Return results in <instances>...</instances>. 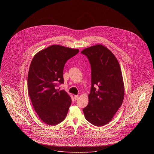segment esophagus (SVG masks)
Instances as JSON below:
<instances>
[{"instance_id": "esophagus-1", "label": "esophagus", "mask_w": 154, "mask_h": 154, "mask_svg": "<svg viewBox=\"0 0 154 154\" xmlns=\"http://www.w3.org/2000/svg\"><path fill=\"white\" fill-rule=\"evenodd\" d=\"M79 99V96L78 95H74V99L76 100Z\"/></svg>"}]
</instances>
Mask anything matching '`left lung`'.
Returning a JSON list of instances; mask_svg holds the SVG:
<instances>
[{
    "mask_svg": "<svg viewBox=\"0 0 154 154\" xmlns=\"http://www.w3.org/2000/svg\"><path fill=\"white\" fill-rule=\"evenodd\" d=\"M91 67L89 102L83 112L97 126L108 124L121 106L124 97L122 74L117 59L107 48L97 44L83 50Z\"/></svg>",
    "mask_w": 154,
    "mask_h": 154,
    "instance_id": "8db88e82",
    "label": "left lung"
}]
</instances>
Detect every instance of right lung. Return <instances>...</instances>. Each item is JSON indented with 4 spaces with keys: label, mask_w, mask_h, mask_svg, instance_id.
<instances>
[{
    "label": "right lung",
    "mask_w": 154,
    "mask_h": 154,
    "mask_svg": "<svg viewBox=\"0 0 154 154\" xmlns=\"http://www.w3.org/2000/svg\"><path fill=\"white\" fill-rule=\"evenodd\" d=\"M78 49L52 45L37 52L30 65L28 89L32 105L45 124L56 125L66 118L71 97L65 90L57 89L64 83L63 68Z\"/></svg>",
    "instance_id": "add662e5"
}]
</instances>
